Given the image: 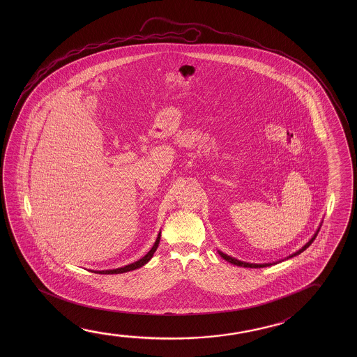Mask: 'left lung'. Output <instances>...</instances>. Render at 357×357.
I'll use <instances>...</instances> for the list:
<instances>
[{
    "mask_svg": "<svg viewBox=\"0 0 357 357\" xmlns=\"http://www.w3.org/2000/svg\"><path fill=\"white\" fill-rule=\"evenodd\" d=\"M319 233V229H317V231H316L315 235L311 238V239L305 244L301 249H298V252H294L291 255H289V257H285V260L287 259H290V257H295V255H298V254H301V252L306 250L310 245H311V243L315 240L316 235ZM219 252V255L224 259V260H227L229 263L234 264L236 266H244V268H254V269H257V268H265V266H270V265H274V264H278V261H275V263H265V264H252V263H245V261H241V260H238V259H235V257H229L227 254H224L222 252ZM280 261H284V260H280ZM279 261V263H280Z\"/></svg>",
    "mask_w": 357,
    "mask_h": 357,
    "instance_id": "8db88e82",
    "label": "left lung"
}]
</instances>
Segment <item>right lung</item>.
Instances as JSON below:
<instances>
[{
  "instance_id": "right-lung-1",
  "label": "right lung",
  "mask_w": 357,
  "mask_h": 357,
  "mask_svg": "<svg viewBox=\"0 0 357 357\" xmlns=\"http://www.w3.org/2000/svg\"><path fill=\"white\" fill-rule=\"evenodd\" d=\"M159 241H160V233H159L158 236H157V240H155V243H154V245L152 246V249L149 250V252H146L144 257L139 259L138 261H135V263L129 264V265H126V266H123V268H118V269L113 270H102V271H93V273H97V274H123V273H127V271H132V270L139 269L142 268L143 265H146L151 259H152L153 254L157 250V248L159 245Z\"/></svg>"
}]
</instances>
